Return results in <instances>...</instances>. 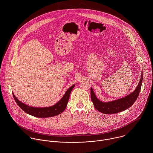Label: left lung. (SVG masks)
I'll return each instance as SVG.
<instances>
[{"mask_svg":"<svg viewBox=\"0 0 153 153\" xmlns=\"http://www.w3.org/2000/svg\"><path fill=\"white\" fill-rule=\"evenodd\" d=\"M142 80L143 74L142 72L139 83L132 93L119 99L110 102H104L99 100L91 87V99L95 108L99 112L106 114H116L126 110L131 106L137 100L141 89Z\"/></svg>","mask_w":153,"mask_h":153,"instance_id":"8db88e82","label":"left lung"}]
</instances>
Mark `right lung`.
I'll return each mask as SVG.
<instances>
[{"mask_svg":"<svg viewBox=\"0 0 153 153\" xmlns=\"http://www.w3.org/2000/svg\"><path fill=\"white\" fill-rule=\"evenodd\" d=\"M74 86L75 85H73L70 87V88H69L67 90V91L65 92L64 96L62 97V99L58 102H57L55 105L49 107L36 108V107L30 106L19 100L17 99V97L15 96L13 93V96L14 97V99L16 102L19 105V106L26 113L36 117H40V118L50 117H53V116L59 115L64 111L65 108H66L67 106L70 93L73 90Z\"/></svg>","mask_w":153,"mask_h":153,"instance_id":"right-lung-1","label":"right lung"}]
</instances>
